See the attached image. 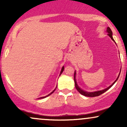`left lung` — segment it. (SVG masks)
Listing matches in <instances>:
<instances>
[{"mask_svg":"<svg viewBox=\"0 0 127 127\" xmlns=\"http://www.w3.org/2000/svg\"><path fill=\"white\" fill-rule=\"evenodd\" d=\"M106 31H107V33H108V34H108V35L109 36V37H111V39H112V40H113V41H115V40H113V37H112V32L111 29L109 28V27H107V30H106ZM119 75H120V74H119ZM119 75L118 76V78H117V79H116V81H115V82H113V84H112L111 85L109 86L108 88L104 89V90H101V91H95V92H93V93H88V92L83 91V90H81V89L79 87H78V85H77L76 81V79H75V75H76V73H75V75H74V81H75V85L76 88V90H78L79 93L80 94H82V95H85V96H87V97H97V96H98V95H101V94H103V93H105V92H106V91H107V90H108L109 88H111V87H112V85H113V84H114L116 82V81L118 80V79L119 76Z\"/></svg>","mask_w":127,"mask_h":127,"instance_id":"1","label":"left lung"}]
</instances>
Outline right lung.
I'll use <instances>...</instances> for the list:
<instances>
[{
	"mask_svg": "<svg viewBox=\"0 0 127 127\" xmlns=\"http://www.w3.org/2000/svg\"><path fill=\"white\" fill-rule=\"evenodd\" d=\"M64 67H62V71H61V73H60V75H61V74H62V72H63V70H64ZM56 88H57V87H56ZM55 89H56V88H55ZM55 90H54V91H52V93H50V94H48V95L45 96V97H41V98H45V97H48V96H49V95H51V94H52V93H54V91H55Z\"/></svg>",
	"mask_w": 127,
	"mask_h": 127,
	"instance_id": "obj_1",
	"label": "right lung"
}]
</instances>
